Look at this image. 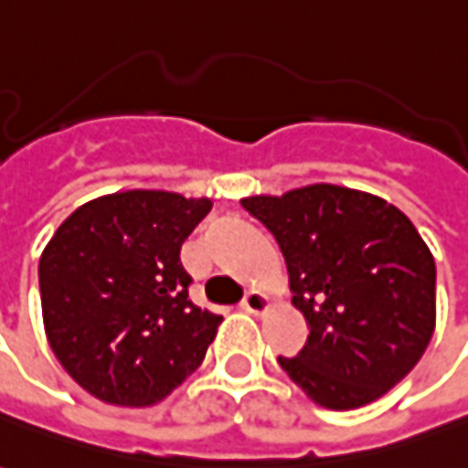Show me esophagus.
<instances>
[{
    "label": "esophagus",
    "instance_id": "esophagus-1",
    "mask_svg": "<svg viewBox=\"0 0 468 468\" xmlns=\"http://www.w3.org/2000/svg\"><path fill=\"white\" fill-rule=\"evenodd\" d=\"M240 309H245L248 314H263L268 309V299L261 291H248L245 299L240 302Z\"/></svg>",
    "mask_w": 468,
    "mask_h": 468
}]
</instances>
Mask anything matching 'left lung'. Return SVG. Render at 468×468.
Wrapping results in <instances>:
<instances>
[{
	"mask_svg": "<svg viewBox=\"0 0 468 468\" xmlns=\"http://www.w3.org/2000/svg\"><path fill=\"white\" fill-rule=\"evenodd\" d=\"M286 258L293 306L309 324L279 365L314 403L378 400L423 357L436 329V263L416 225L359 189L309 185L245 197Z\"/></svg>",
	"mask_w": 468,
	"mask_h": 468,
	"instance_id": "1",
	"label": "left lung"
}]
</instances>
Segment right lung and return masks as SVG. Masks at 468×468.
<instances>
[{"label": "right lung", "instance_id": "right-lung-1", "mask_svg": "<svg viewBox=\"0 0 468 468\" xmlns=\"http://www.w3.org/2000/svg\"><path fill=\"white\" fill-rule=\"evenodd\" d=\"M210 207L165 189L113 192L80 205L45 245V335L98 400L154 405L200 367L223 316L189 302L179 250Z\"/></svg>", "mask_w": 468, "mask_h": 468}]
</instances>
